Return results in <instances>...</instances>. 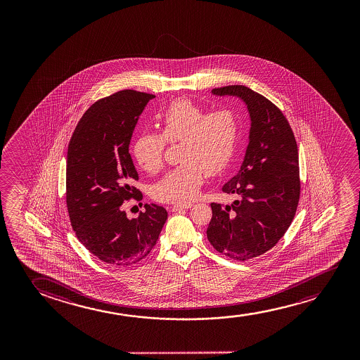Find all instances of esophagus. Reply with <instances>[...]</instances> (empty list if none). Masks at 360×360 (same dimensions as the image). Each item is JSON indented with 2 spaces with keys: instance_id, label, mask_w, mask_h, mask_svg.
Instances as JSON below:
<instances>
[{
  "instance_id": "1",
  "label": "esophagus",
  "mask_w": 360,
  "mask_h": 360,
  "mask_svg": "<svg viewBox=\"0 0 360 360\" xmlns=\"http://www.w3.org/2000/svg\"><path fill=\"white\" fill-rule=\"evenodd\" d=\"M192 207L191 204H176V205H173V207H169V210L171 212H179V210H184V209H189V207Z\"/></svg>"
}]
</instances>
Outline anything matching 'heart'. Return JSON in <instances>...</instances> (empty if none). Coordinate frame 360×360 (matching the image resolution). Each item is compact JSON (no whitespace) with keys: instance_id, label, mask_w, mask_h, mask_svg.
Segmentation results:
<instances>
[{"instance_id":"1","label":"heart","mask_w":360,"mask_h":360,"mask_svg":"<svg viewBox=\"0 0 360 360\" xmlns=\"http://www.w3.org/2000/svg\"><path fill=\"white\" fill-rule=\"evenodd\" d=\"M160 134L143 133L133 146V156L148 173L162 168L165 148L178 143L181 163L153 187L161 202L187 204L199 193L205 172L217 174L231 163L241 139L240 115L232 109L207 112L193 101L176 99L156 114Z\"/></svg>"}]
</instances>
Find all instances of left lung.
<instances>
[{"instance_id": "left-lung-1", "label": "left lung", "mask_w": 360, "mask_h": 360, "mask_svg": "<svg viewBox=\"0 0 360 360\" xmlns=\"http://www.w3.org/2000/svg\"><path fill=\"white\" fill-rule=\"evenodd\" d=\"M212 94L243 99L252 125L241 169L222 187L237 199L230 205L210 204L207 240L224 256L248 261L276 246L295 217L301 191L297 145L285 115L264 96L242 84Z\"/></svg>"}]
</instances>
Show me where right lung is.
I'll return each instance as SVG.
<instances>
[{"label":"right lung","instance_id":"right-lung-1","mask_svg":"<svg viewBox=\"0 0 360 360\" xmlns=\"http://www.w3.org/2000/svg\"><path fill=\"white\" fill-rule=\"evenodd\" d=\"M156 96L124 89L99 99L79 119L66 161V207L79 241L99 261L128 266L143 259L158 242L167 212L145 204L129 220L124 202H140L131 183L139 174L129 143L139 115Z\"/></svg>","mask_w":360,"mask_h":360}]
</instances>
